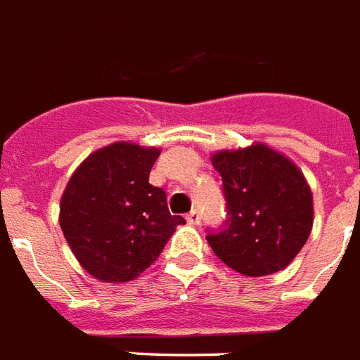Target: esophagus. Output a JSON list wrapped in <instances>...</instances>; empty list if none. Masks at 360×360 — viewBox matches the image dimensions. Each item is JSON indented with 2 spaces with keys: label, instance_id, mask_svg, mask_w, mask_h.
<instances>
[{
  "label": "esophagus",
  "instance_id": "obj_1",
  "mask_svg": "<svg viewBox=\"0 0 360 360\" xmlns=\"http://www.w3.org/2000/svg\"><path fill=\"white\" fill-rule=\"evenodd\" d=\"M186 220H188V224H199L201 222V214H199L198 209H193V211H190L188 214H186Z\"/></svg>",
  "mask_w": 360,
  "mask_h": 360
}]
</instances>
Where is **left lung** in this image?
<instances>
[{"label":"left lung","instance_id":"1","mask_svg":"<svg viewBox=\"0 0 360 360\" xmlns=\"http://www.w3.org/2000/svg\"><path fill=\"white\" fill-rule=\"evenodd\" d=\"M211 162L228 205L226 228L207 236L214 255L243 276L284 270L313 230V191L301 169L261 141L217 151Z\"/></svg>","mask_w":360,"mask_h":360}]
</instances>
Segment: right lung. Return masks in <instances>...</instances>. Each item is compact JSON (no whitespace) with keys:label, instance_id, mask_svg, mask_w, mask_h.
<instances>
[{"label":"right lung","instance_id":"obj_1","mask_svg":"<svg viewBox=\"0 0 360 360\" xmlns=\"http://www.w3.org/2000/svg\"><path fill=\"white\" fill-rule=\"evenodd\" d=\"M159 155V148L115 141L88 155L63 191V236L80 266L101 282L140 276L186 224L169 212L167 193L149 184Z\"/></svg>","mask_w":360,"mask_h":360}]
</instances>
